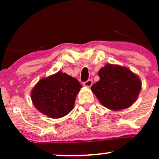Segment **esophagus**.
Masks as SVG:
<instances>
[{"label":"esophagus","instance_id":"obj_1","mask_svg":"<svg viewBox=\"0 0 159 159\" xmlns=\"http://www.w3.org/2000/svg\"><path fill=\"white\" fill-rule=\"evenodd\" d=\"M92 84H93V81H92V80H90V79L87 80V81L84 82V85L85 87H91V86H92Z\"/></svg>","mask_w":159,"mask_h":159}]
</instances>
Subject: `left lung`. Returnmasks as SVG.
<instances>
[{
    "label": "left lung",
    "mask_w": 159,
    "mask_h": 159,
    "mask_svg": "<svg viewBox=\"0 0 159 159\" xmlns=\"http://www.w3.org/2000/svg\"><path fill=\"white\" fill-rule=\"evenodd\" d=\"M98 75L99 81L92 85L91 90L103 106L120 111L135 102L141 90V82L130 69L107 64Z\"/></svg>",
    "instance_id": "1"
}]
</instances>
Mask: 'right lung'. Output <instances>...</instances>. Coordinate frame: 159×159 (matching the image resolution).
I'll use <instances>...</instances> for the list:
<instances>
[{
  "mask_svg": "<svg viewBox=\"0 0 159 159\" xmlns=\"http://www.w3.org/2000/svg\"><path fill=\"white\" fill-rule=\"evenodd\" d=\"M81 87L76 78L59 71L36 84L31 91L33 104L50 118H61L73 109Z\"/></svg>",
  "mask_w": 159,
  "mask_h": 159,
  "instance_id": "add662e5",
  "label": "right lung"
}]
</instances>
